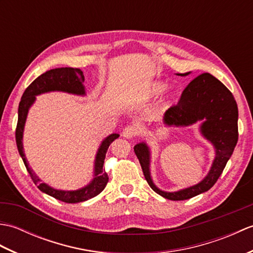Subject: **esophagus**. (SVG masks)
I'll list each match as a JSON object with an SVG mask.
<instances>
[{
	"label": "esophagus",
	"mask_w": 253,
	"mask_h": 253,
	"mask_svg": "<svg viewBox=\"0 0 253 253\" xmlns=\"http://www.w3.org/2000/svg\"><path fill=\"white\" fill-rule=\"evenodd\" d=\"M136 135H137V129H136V127H133V126H127L124 128L122 131V136L126 139H131Z\"/></svg>",
	"instance_id": "1"
}]
</instances>
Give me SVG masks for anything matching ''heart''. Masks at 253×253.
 Here are the masks:
<instances>
[{
	"instance_id": "obj_1",
	"label": "heart",
	"mask_w": 253,
	"mask_h": 253,
	"mask_svg": "<svg viewBox=\"0 0 253 253\" xmlns=\"http://www.w3.org/2000/svg\"><path fill=\"white\" fill-rule=\"evenodd\" d=\"M165 88H166V84L164 83H161V82L152 83L149 85V88L147 90V94L149 96H157L162 93L165 90Z\"/></svg>"
}]
</instances>
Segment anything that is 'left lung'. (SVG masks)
<instances>
[{"instance_id":"1","label":"left lung","mask_w":253,"mask_h":253,"mask_svg":"<svg viewBox=\"0 0 253 253\" xmlns=\"http://www.w3.org/2000/svg\"><path fill=\"white\" fill-rule=\"evenodd\" d=\"M186 74H176L187 76ZM199 123L201 136L212 144L215 157L209 173L198 184L176 191H164L153 182L151 151L147 142L137 143L133 150L140 162L149 186L165 199L187 200L208 191L215 184L238 141V107L232 92L208 73L195 78L187 85L176 106L165 112L163 124L168 127H188Z\"/></svg>"}]
</instances>
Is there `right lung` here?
I'll return each mask as SVG.
<instances>
[{"mask_svg": "<svg viewBox=\"0 0 253 253\" xmlns=\"http://www.w3.org/2000/svg\"><path fill=\"white\" fill-rule=\"evenodd\" d=\"M84 77L83 72L79 68L61 67L51 69V71H47L44 74H42L41 76L38 77L30 84L29 87L25 90L23 96H21L18 106V122L17 127H16V143H17L18 152L24 161L26 169L28 170L31 179L34 180L37 187L42 192L66 203H78L87 201L89 199L98 196L100 192L103 191L107 181H109V176H107L103 169L105 154L110 144L115 139L120 137V135L118 133H111L110 136H107L102 140L94 159L93 178L91 179L89 184L84 186L83 188H79L77 190L56 189V188H53L50 185L45 184L44 181H42L40 177L31 169L28 161L26 159L23 146V136L27 115H28L30 107L36 102L37 95L52 92V91H60V92L84 96L85 88L84 85Z\"/></svg>", "mask_w": 253, "mask_h": 253, "instance_id": "obj_1", "label": "right lung"}]
</instances>
